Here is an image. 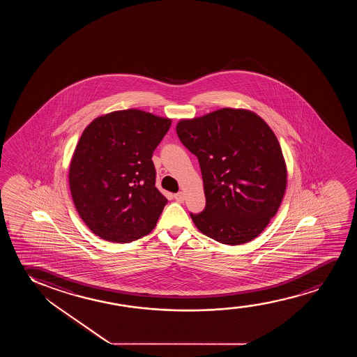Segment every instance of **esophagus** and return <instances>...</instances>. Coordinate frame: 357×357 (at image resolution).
Returning <instances> with one entry per match:
<instances>
[{
    "instance_id": "esophagus-1",
    "label": "esophagus",
    "mask_w": 357,
    "mask_h": 357,
    "mask_svg": "<svg viewBox=\"0 0 357 357\" xmlns=\"http://www.w3.org/2000/svg\"><path fill=\"white\" fill-rule=\"evenodd\" d=\"M174 199H176L178 202H184L185 200V195H184V192H176V195H174Z\"/></svg>"
}]
</instances>
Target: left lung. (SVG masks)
Here are the masks:
<instances>
[{
  "label": "left lung",
  "mask_w": 357,
  "mask_h": 357,
  "mask_svg": "<svg viewBox=\"0 0 357 357\" xmlns=\"http://www.w3.org/2000/svg\"><path fill=\"white\" fill-rule=\"evenodd\" d=\"M176 134L200 163L206 207L190 213L197 229L220 244L259 236L278 211L288 176L268 124L248 109L222 108L181 119Z\"/></svg>",
  "instance_id": "obj_1"
}]
</instances>
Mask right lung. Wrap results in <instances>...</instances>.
Here are the masks:
<instances>
[{
	"instance_id": "add662e5",
	"label": "right lung",
	"mask_w": 357,
	"mask_h": 357,
	"mask_svg": "<svg viewBox=\"0 0 357 357\" xmlns=\"http://www.w3.org/2000/svg\"><path fill=\"white\" fill-rule=\"evenodd\" d=\"M171 124L169 118L132 108L85 128L70 161L69 188L93 234L130 243L156 227L167 199L155 185L152 153Z\"/></svg>"
}]
</instances>
